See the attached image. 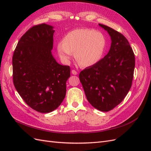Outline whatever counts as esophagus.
Returning <instances> with one entry per match:
<instances>
[{
  "mask_svg": "<svg viewBox=\"0 0 151 151\" xmlns=\"http://www.w3.org/2000/svg\"><path fill=\"white\" fill-rule=\"evenodd\" d=\"M72 74L73 75H77V72L76 70H72Z\"/></svg>",
  "mask_w": 151,
  "mask_h": 151,
  "instance_id": "1",
  "label": "esophagus"
}]
</instances>
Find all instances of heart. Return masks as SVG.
<instances>
[{"label":"heart","mask_w":151,"mask_h":151,"mask_svg":"<svg viewBox=\"0 0 151 151\" xmlns=\"http://www.w3.org/2000/svg\"><path fill=\"white\" fill-rule=\"evenodd\" d=\"M106 47V39L99 31L79 28L68 33L59 43L57 51L62 60L67 63L75 53V57L82 65L92 66L102 58Z\"/></svg>","instance_id":"obj_1"}]
</instances>
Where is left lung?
I'll return each mask as SVG.
<instances>
[{
    "label": "left lung",
    "mask_w": 151,
    "mask_h": 151,
    "mask_svg": "<svg viewBox=\"0 0 151 151\" xmlns=\"http://www.w3.org/2000/svg\"><path fill=\"white\" fill-rule=\"evenodd\" d=\"M99 25L110 36V49L96 64L82 70L79 79L89 103L99 111H108L119 104L130 89L135 55L122 34L107 26Z\"/></svg>",
    "instance_id": "8db88e82"
}]
</instances>
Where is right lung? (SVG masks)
Segmentation results:
<instances>
[{"label":"right lung","mask_w":151,"mask_h":151,"mask_svg":"<svg viewBox=\"0 0 151 151\" xmlns=\"http://www.w3.org/2000/svg\"><path fill=\"white\" fill-rule=\"evenodd\" d=\"M53 28L46 24L32 27L18 42L12 57L16 89L29 107L43 113L60 106L70 76V67L59 64L52 54Z\"/></svg>","instance_id":"add662e5"}]
</instances>
